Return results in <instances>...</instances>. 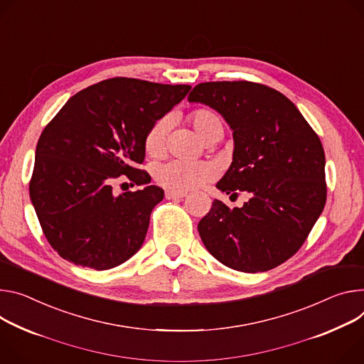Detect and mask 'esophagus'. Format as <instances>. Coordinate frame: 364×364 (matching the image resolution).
<instances>
[{"label": "esophagus", "mask_w": 364, "mask_h": 364, "mask_svg": "<svg viewBox=\"0 0 364 364\" xmlns=\"http://www.w3.org/2000/svg\"><path fill=\"white\" fill-rule=\"evenodd\" d=\"M186 196H187V193H176L171 190L165 191V199L167 200H178V199H183V197H186Z\"/></svg>", "instance_id": "esophagus-1"}]
</instances>
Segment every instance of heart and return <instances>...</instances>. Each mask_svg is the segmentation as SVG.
<instances>
[{
  "mask_svg": "<svg viewBox=\"0 0 364 364\" xmlns=\"http://www.w3.org/2000/svg\"><path fill=\"white\" fill-rule=\"evenodd\" d=\"M188 122L194 127L196 134L205 142L222 136L223 124L220 117L209 109H197L188 114ZM170 134V119H158L146 132L144 139V149L151 158H161L167 151V138ZM213 168L208 162H186L168 161L158 165L154 171L155 181L167 190L176 193H186L197 188L203 183L213 178Z\"/></svg>",
  "mask_w": 364,
  "mask_h": 364,
  "instance_id": "b5f03b06",
  "label": "heart"
}]
</instances>
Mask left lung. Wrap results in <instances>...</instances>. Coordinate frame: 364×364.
I'll return each instance as SVG.
<instances>
[{"instance_id":"1","label":"left lung","mask_w":364,"mask_h":364,"mask_svg":"<svg viewBox=\"0 0 364 364\" xmlns=\"http://www.w3.org/2000/svg\"><path fill=\"white\" fill-rule=\"evenodd\" d=\"M188 102L215 109L232 129V164L216 187L251 193L242 208L213 200L197 225L205 247L238 272L280 266L302 247L326 202L318 135L286 95L262 84L202 82Z\"/></svg>"}]
</instances>
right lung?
<instances>
[{"label": "right lung", "instance_id": "obj_1", "mask_svg": "<svg viewBox=\"0 0 364 364\" xmlns=\"http://www.w3.org/2000/svg\"><path fill=\"white\" fill-rule=\"evenodd\" d=\"M190 88L110 78L73 95L43 129L28 191L46 240L63 259L109 270L142 247L151 212L164 199L136 167L145 159L144 139ZM120 175L147 187L114 195Z\"/></svg>", "mask_w": 364, "mask_h": 364}]
</instances>
